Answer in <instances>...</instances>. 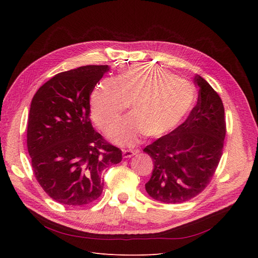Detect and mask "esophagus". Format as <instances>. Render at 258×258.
<instances>
[{"label": "esophagus", "instance_id": "obj_1", "mask_svg": "<svg viewBox=\"0 0 258 258\" xmlns=\"http://www.w3.org/2000/svg\"><path fill=\"white\" fill-rule=\"evenodd\" d=\"M139 152H140L139 150H135V151H132V150H124V151H122V157H123V158H130V157H132V156L137 155Z\"/></svg>", "mask_w": 258, "mask_h": 258}]
</instances>
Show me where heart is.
<instances>
[{
	"label": "heart",
	"mask_w": 258,
	"mask_h": 258,
	"mask_svg": "<svg viewBox=\"0 0 258 258\" xmlns=\"http://www.w3.org/2000/svg\"><path fill=\"white\" fill-rule=\"evenodd\" d=\"M196 100L194 86L157 67H135L112 80L103 81L91 95L90 116L105 130L127 110L132 114L108 131L119 145H136L144 136L159 138L173 130L188 114Z\"/></svg>",
	"instance_id": "1"
}]
</instances>
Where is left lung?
I'll return each instance as SVG.
<instances>
[{"instance_id":"8db88e82","label":"left lung","mask_w":258,"mask_h":258,"mask_svg":"<svg viewBox=\"0 0 258 258\" xmlns=\"http://www.w3.org/2000/svg\"><path fill=\"white\" fill-rule=\"evenodd\" d=\"M199 95L187 119L144 148L154 161L145 189L155 200L182 204L196 197L212 179L223 155L226 136L221 97L200 75Z\"/></svg>"}]
</instances>
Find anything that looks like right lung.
Here are the masks:
<instances>
[{
  "label": "right lung",
  "instance_id": "obj_1",
  "mask_svg": "<svg viewBox=\"0 0 258 258\" xmlns=\"http://www.w3.org/2000/svg\"><path fill=\"white\" fill-rule=\"evenodd\" d=\"M108 66H85L54 75L31 102L27 146L44 191L67 206H84L103 190L102 171L121 161L116 147L93 129L90 95Z\"/></svg>",
  "mask_w": 258,
  "mask_h": 258
}]
</instances>
